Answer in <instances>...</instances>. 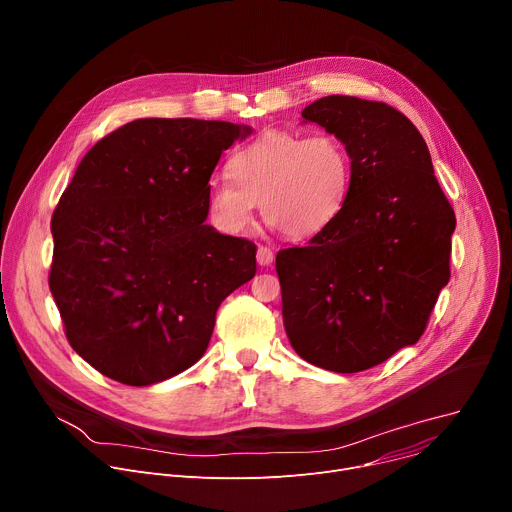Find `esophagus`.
I'll list each match as a JSON object with an SVG mask.
<instances>
[{
  "label": "esophagus",
  "mask_w": 512,
  "mask_h": 512,
  "mask_svg": "<svg viewBox=\"0 0 512 512\" xmlns=\"http://www.w3.org/2000/svg\"><path fill=\"white\" fill-rule=\"evenodd\" d=\"M256 260L260 266H270L274 260V252L268 246H260L256 252Z\"/></svg>",
  "instance_id": "obj_1"
}]
</instances>
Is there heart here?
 Instances as JSON below:
<instances>
[{"label": "heart", "mask_w": 512, "mask_h": 512, "mask_svg": "<svg viewBox=\"0 0 512 512\" xmlns=\"http://www.w3.org/2000/svg\"><path fill=\"white\" fill-rule=\"evenodd\" d=\"M231 178L207 184L211 219L229 233L248 229L260 205L264 221L289 240H307L342 213L352 184V157L332 133L268 131L229 160Z\"/></svg>", "instance_id": "b5f03b06"}]
</instances>
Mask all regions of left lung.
Returning <instances> with one entry per match:
<instances>
[{"instance_id":"1","label":"left lung","mask_w":512,"mask_h":512,"mask_svg":"<svg viewBox=\"0 0 512 512\" xmlns=\"http://www.w3.org/2000/svg\"><path fill=\"white\" fill-rule=\"evenodd\" d=\"M301 116L346 143L352 184L330 227L277 254L283 324L307 363L359 373L424 334L451 277L455 213L400 110L326 96Z\"/></svg>"}]
</instances>
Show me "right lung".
Instances as JSON below:
<instances>
[{
  "instance_id": "right-lung-1",
  "label": "right lung",
  "mask_w": 512,
  "mask_h": 512,
  "mask_svg": "<svg viewBox=\"0 0 512 512\" xmlns=\"http://www.w3.org/2000/svg\"><path fill=\"white\" fill-rule=\"evenodd\" d=\"M250 127L139 119L100 139L51 219L49 287L71 348L102 375L153 385L199 361L256 246L207 225V184Z\"/></svg>"
}]
</instances>
